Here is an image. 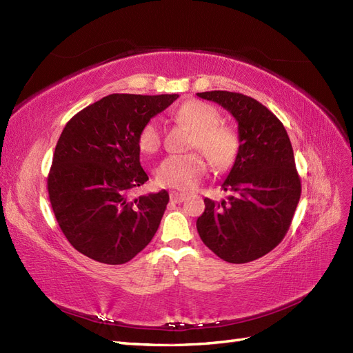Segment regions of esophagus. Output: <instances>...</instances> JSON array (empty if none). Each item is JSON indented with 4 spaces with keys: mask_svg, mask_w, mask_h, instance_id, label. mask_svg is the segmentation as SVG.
Returning <instances> with one entry per match:
<instances>
[{
    "mask_svg": "<svg viewBox=\"0 0 353 353\" xmlns=\"http://www.w3.org/2000/svg\"><path fill=\"white\" fill-rule=\"evenodd\" d=\"M169 197H171V200L174 203H182L185 200V194H181V192H176V191H171V194H169Z\"/></svg>",
    "mask_w": 353,
    "mask_h": 353,
    "instance_id": "esophagus-1",
    "label": "esophagus"
}]
</instances>
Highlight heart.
<instances>
[{"mask_svg": "<svg viewBox=\"0 0 353 353\" xmlns=\"http://www.w3.org/2000/svg\"><path fill=\"white\" fill-rule=\"evenodd\" d=\"M175 118L192 131L190 149L201 150L216 169H228L232 165L239 150L236 131L222 124L221 112L201 101H187L176 111ZM139 148L144 153H154L161 148V121L152 118L139 132ZM209 171V163L199 152L171 154L157 165L154 175L159 185L188 191L196 187Z\"/></svg>", "mask_w": 353, "mask_h": 353, "instance_id": "heart-1", "label": "heart"}]
</instances>
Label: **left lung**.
Wrapping results in <instances>:
<instances>
[{
  "label": "left lung",
  "instance_id": "1",
  "mask_svg": "<svg viewBox=\"0 0 353 353\" xmlns=\"http://www.w3.org/2000/svg\"><path fill=\"white\" fill-rule=\"evenodd\" d=\"M197 96L228 109L239 134L238 156L222 184L234 196L221 203L204 199L199 235L222 260L250 263L281 244L292 223L301 197L292 144L279 118L250 96L226 90Z\"/></svg>",
  "mask_w": 353,
  "mask_h": 353
}]
</instances>
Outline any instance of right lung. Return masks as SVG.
<instances>
[{"label":"right lung","mask_w":353,"mask_h":353,"mask_svg":"<svg viewBox=\"0 0 353 353\" xmlns=\"http://www.w3.org/2000/svg\"><path fill=\"white\" fill-rule=\"evenodd\" d=\"M175 99L178 94H109L81 109L61 132L48 194L63 234L86 257L124 264L154 236L169 194L131 197L149 179L137 139Z\"/></svg>","instance_id":"add662e5"}]
</instances>
